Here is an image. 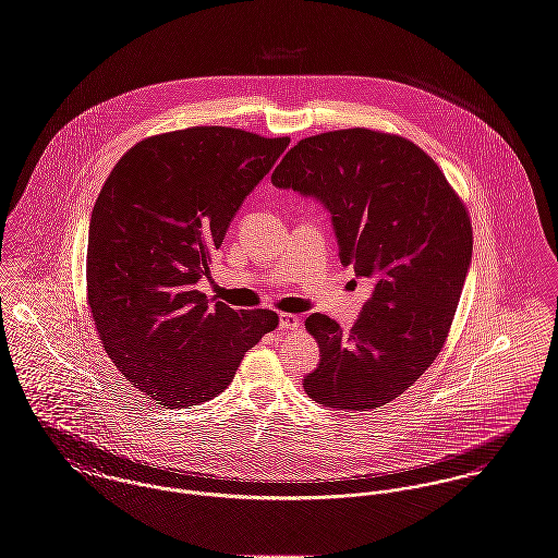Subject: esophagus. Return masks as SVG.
Returning <instances> with one entry per match:
<instances>
[{
    "instance_id": "esophagus-1",
    "label": "esophagus",
    "mask_w": 558,
    "mask_h": 558,
    "mask_svg": "<svg viewBox=\"0 0 558 558\" xmlns=\"http://www.w3.org/2000/svg\"><path fill=\"white\" fill-rule=\"evenodd\" d=\"M299 328H301L299 315H292V313L279 315V330H299Z\"/></svg>"
}]
</instances>
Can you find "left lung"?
<instances>
[{"label": "left lung", "mask_w": 558, "mask_h": 558, "mask_svg": "<svg viewBox=\"0 0 558 558\" xmlns=\"http://www.w3.org/2000/svg\"><path fill=\"white\" fill-rule=\"evenodd\" d=\"M270 181L322 204L341 264L375 281L350 332L322 313L306 317L322 357L304 392L337 411L395 401L450 332L473 252L464 204L420 147L364 128L304 138Z\"/></svg>", "instance_id": "left-lung-1"}]
</instances>
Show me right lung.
I'll return each instance as SVG.
<instances>
[{"label":"right lung","instance_id":"add662e5","mask_svg":"<svg viewBox=\"0 0 558 558\" xmlns=\"http://www.w3.org/2000/svg\"><path fill=\"white\" fill-rule=\"evenodd\" d=\"M290 138L234 128L151 136L108 174L89 221L87 296L101 345L157 405L223 392L247 350L279 317L196 290L230 221Z\"/></svg>","mask_w":558,"mask_h":558}]
</instances>
